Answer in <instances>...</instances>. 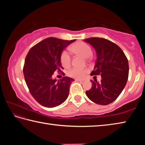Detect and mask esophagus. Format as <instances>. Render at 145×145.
Returning <instances> with one entry per match:
<instances>
[{
  "label": "esophagus",
  "instance_id": "obj_1",
  "mask_svg": "<svg viewBox=\"0 0 145 145\" xmlns=\"http://www.w3.org/2000/svg\"><path fill=\"white\" fill-rule=\"evenodd\" d=\"M75 80H77V81H79V82L84 81V80H82V79H75Z\"/></svg>",
  "mask_w": 145,
  "mask_h": 145
}]
</instances>
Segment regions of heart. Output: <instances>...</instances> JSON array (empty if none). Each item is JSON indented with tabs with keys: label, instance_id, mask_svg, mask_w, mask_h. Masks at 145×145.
Segmentation results:
<instances>
[{
	"label": "heart",
	"instance_id": "heart-1",
	"mask_svg": "<svg viewBox=\"0 0 145 145\" xmlns=\"http://www.w3.org/2000/svg\"><path fill=\"white\" fill-rule=\"evenodd\" d=\"M70 50L73 53L83 56L85 58H89L92 55V49L86 43L78 41L73 44L70 47ZM60 61L63 67L67 68L71 64V57L67 51L64 50L61 54ZM88 72L86 68H72L68 71L67 74L69 77L75 78H82Z\"/></svg>",
	"mask_w": 145,
	"mask_h": 145
}]
</instances>
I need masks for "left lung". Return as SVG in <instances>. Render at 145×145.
<instances>
[{"label":"left lung","mask_w":145,"mask_h":145,"mask_svg":"<svg viewBox=\"0 0 145 145\" xmlns=\"http://www.w3.org/2000/svg\"><path fill=\"white\" fill-rule=\"evenodd\" d=\"M95 48L97 60L91 75H101L100 82L91 80L92 87L87 97L97 104L106 105L114 102L125 86L129 77V62L120 46L102 38L84 40Z\"/></svg>","instance_id":"1"}]
</instances>
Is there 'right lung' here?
I'll list each match as a JSON object with an SVG mask.
<instances>
[{
	"label": "right lung",
	"mask_w": 145,
	"mask_h": 145,
	"mask_svg": "<svg viewBox=\"0 0 145 145\" xmlns=\"http://www.w3.org/2000/svg\"><path fill=\"white\" fill-rule=\"evenodd\" d=\"M75 40L46 38L33 46L26 56L23 68L26 84L34 99L44 107L58 106L68 97L70 84L74 79L63 77L57 80L52 77L55 72L65 75L61 54Z\"/></svg>",
	"instance_id": "add662e5"
}]
</instances>
